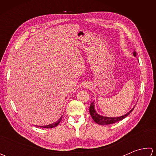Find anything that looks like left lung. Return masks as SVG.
<instances>
[{
	"label": "left lung",
	"mask_w": 156,
	"mask_h": 156,
	"mask_svg": "<svg viewBox=\"0 0 156 156\" xmlns=\"http://www.w3.org/2000/svg\"><path fill=\"white\" fill-rule=\"evenodd\" d=\"M133 55L134 56H136V51H134L133 52ZM134 109V108L133 109L129 111V112H127V114L121 116V117H103V116H101L98 115L97 112H96L95 110H94V102H92L90 106V108H89V111H90V114L91 115V117L92 118V119L97 122V123L99 124V125H109V124H112L115 123L116 122H118L119 121H121L122 119H125L126 117L131 113V112L133 111V110Z\"/></svg>",
	"instance_id": "1"
}]
</instances>
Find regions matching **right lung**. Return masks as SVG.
<instances>
[{
  "label": "right lung",
  "instance_id": "right-lung-1",
  "mask_svg": "<svg viewBox=\"0 0 156 156\" xmlns=\"http://www.w3.org/2000/svg\"><path fill=\"white\" fill-rule=\"evenodd\" d=\"M62 117L59 119V120L55 122V123H52L51 125H46V126H39V127H43V128H54L55 127H56V126L58 125L59 122H60V121H62Z\"/></svg>",
  "mask_w": 156,
  "mask_h": 156
}]
</instances>
